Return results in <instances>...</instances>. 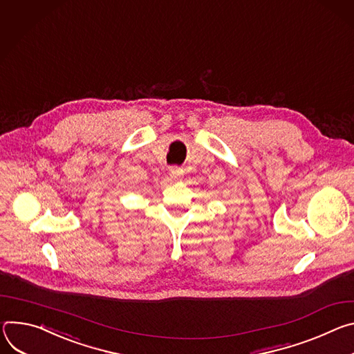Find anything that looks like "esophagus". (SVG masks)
Masks as SVG:
<instances>
[{
  "mask_svg": "<svg viewBox=\"0 0 354 354\" xmlns=\"http://www.w3.org/2000/svg\"><path fill=\"white\" fill-rule=\"evenodd\" d=\"M181 170L180 169H177V167H173V169H170V178L171 180H178L180 177H181Z\"/></svg>",
  "mask_w": 354,
  "mask_h": 354,
  "instance_id": "34e87169",
  "label": "esophagus"
}]
</instances>
